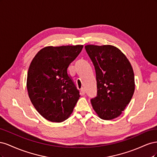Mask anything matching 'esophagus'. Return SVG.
Wrapping results in <instances>:
<instances>
[{"label": "esophagus", "mask_w": 157, "mask_h": 157, "mask_svg": "<svg viewBox=\"0 0 157 157\" xmlns=\"http://www.w3.org/2000/svg\"><path fill=\"white\" fill-rule=\"evenodd\" d=\"M80 94H81V95L85 94V90H84V88H82L81 89H80Z\"/></svg>", "instance_id": "esophagus-1"}]
</instances>
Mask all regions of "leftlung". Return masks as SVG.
<instances>
[{"label":"left lung","instance_id":"left-lung-1","mask_svg":"<svg viewBox=\"0 0 157 157\" xmlns=\"http://www.w3.org/2000/svg\"><path fill=\"white\" fill-rule=\"evenodd\" d=\"M85 49L96 71L97 96L90 100L93 109L101 119H113L131 101L135 90L134 71L115 46L86 45Z\"/></svg>","mask_w":157,"mask_h":157}]
</instances>
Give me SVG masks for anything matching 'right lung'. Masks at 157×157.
Masks as SVG:
<instances>
[{
  "label": "right lung",
  "mask_w": 157,
  "mask_h": 157,
  "mask_svg": "<svg viewBox=\"0 0 157 157\" xmlns=\"http://www.w3.org/2000/svg\"><path fill=\"white\" fill-rule=\"evenodd\" d=\"M82 48V45L45 47L32 60L27 91L33 106L46 120L61 122L72 113L80 96L68 67Z\"/></svg>",
  "instance_id": "obj_1"
}]
</instances>
